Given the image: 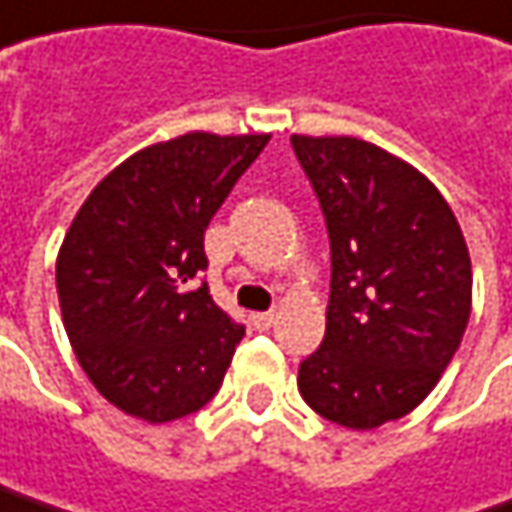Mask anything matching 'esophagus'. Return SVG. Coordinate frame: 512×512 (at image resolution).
Instances as JSON below:
<instances>
[{"mask_svg":"<svg viewBox=\"0 0 512 512\" xmlns=\"http://www.w3.org/2000/svg\"><path fill=\"white\" fill-rule=\"evenodd\" d=\"M275 319H278V313H275V310H266V313H255V316H252V322H255L257 331H269V328L275 325Z\"/></svg>","mask_w":512,"mask_h":512,"instance_id":"obj_1","label":"esophagus"}]
</instances>
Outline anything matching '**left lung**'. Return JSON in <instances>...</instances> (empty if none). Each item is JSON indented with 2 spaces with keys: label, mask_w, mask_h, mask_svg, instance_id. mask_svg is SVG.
Instances as JSON below:
<instances>
[{
  "label": "left lung",
  "mask_w": 512,
  "mask_h": 512,
  "mask_svg": "<svg viewBox=\"0 0 512 512\" xmlns=\"http://www.w3.org/2000/svg\"><path fill=\"white\" fill-rule=\"evenodd\" d=\"M331 237L325 340L299 393L328 422L372 431L437 387L472 313V260L442 193L357 137L293 134Z\"/></svg>",
  "instance_id": "1"
}]
</instances>
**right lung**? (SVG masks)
Returning a JSON list of instances; mask_svg holds the SVG:
<instances>
[{
    "label": "right lung",
    "mask_w": 512,
    "mask_h": 512,
    "mask_svg": "<svg viewBox=\"0 0 512 512\" xmlns=\"http://www.w3.org/2000/svg\"><path fill=\"white\" fill-rule=\"evenodd\" d=\"M269 134L190 131L111 169L58 249L55 284L72 351L117 410L149 425L202 410L216 395L243 325L208 287L205 228Z\"/></svg>",
    "instance_id": "obj_1"
}]
</instances>
